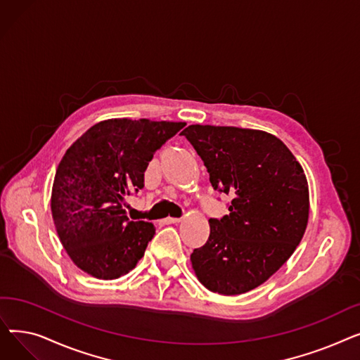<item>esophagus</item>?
Instances as JSON below:
<instances>
[{
    "instance_id": "obj_1",
    "label": "esophagus",
    "mask_w": 360,
    "mask_h": 360,
    "mask_svg": "<svg viewBox=\"0 0 360 360\" xmlns=\"http://www.w3.org/2000/svg\"><path fill=\"white\" fill-rule=\"evenodd\" d=\"M162 221H163V224H174V223H179L181 219H178V217H166Z\"/></svg>"
}]
</instances>
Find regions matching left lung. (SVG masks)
<instances>
[{
	"instance_id": "left-lung-1",
	"label": "left lung",
	"mask_w": 360,
	"mask_h": 360,
	"mask_svg": "<svg viewBox=\"0 0 360 360\" xmlns=\"http://www.w3.org/2000/svg\"><path fill=\"white\" fill-rule=\"evenodd\" d=\"M193 144L216 191L232 195L229 214L210 219V236L191 254L202 286L226 296L267 281L304 238L309 188L286 144L266 131L190 125Z\"/></svg>"
}]
</instances>
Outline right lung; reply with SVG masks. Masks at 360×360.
<instances>
[{"label": "right lung", "mask_w": 360, "mask_h": 360, "mask_svg": "<svg viewBox=\"0 0 360 360\" xmlns=\"http://www.w3.org/2000/svg\"><path fill=\"white\" fill-rule=\"evenodd\" d=\"M185 122L113 118L90 127L63 156L53 178L51 212L71 261L101 280L137 266L156 228L131 221L125 200L144 186L155 151Z\"/></svg>", "instance_id": "obj_1"}]
</instances>
